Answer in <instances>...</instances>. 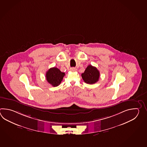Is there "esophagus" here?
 <instances>
[{"label": "esophagus", "instance_id": "esophagus-1", "mask_svg": "<svg viewBox=\"0 0 147 147\" xmlns=\"http://www.w3.org/2000/svg\"><path fill=\"white\" fill-rule=\"evenodd\" d=\"M70 70H71V71H74L75 70V69L74 68H71L70 69Z\"/></svg>", "mask_w": 147, "mask_h": 147}]
</instances>
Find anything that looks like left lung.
<instances>
[{"label": "left lung", "mask_w": 147, "mask_h": 147, "mask_svg": "<svg viewBox=\"0 0 147 147\" xmlns=\"http://www.w3.org/2000/svg\"><path fill=\"white\" fill-rule=\"evenodd\" d=\"M81 77L86 84H94L99 80L100 72L96 67L89 65L84 72L81 74Z\"/></svg>", "instance_id": "left-lung-1"}]
</instances>
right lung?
Instances as JSON below:
<instances>
[{
    "instance_id": "add662e5",
    "label": "right lung",
    "mask_w": 147,
    "mask_h": 147,
    "mask_svg": "<svg viewBox=\"0 0 147 147\" xmlns=\"http://www.w3.org/2000/svg\"><path fill=\"white\" fill-rule=\"evenodd\" d=\"M65 74L61 72L56 67L51 68L47 71L46 74L47 81L53 87H57L59 85L63 80Z\"/></svg>"
}]
</instances>
